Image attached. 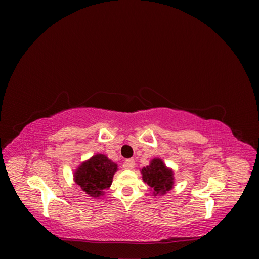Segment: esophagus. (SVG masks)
<instances>
[{"label":"esophagus","instance_id":"1","mask_svg":"<svg viewBox=\"0 0 259 259\" xmlns=\"http://www.w3.org/2000/svg\"><path fill=\"white\" fill-rule=\"evenodd\" d=\"M123 167L125 169H133L135 167V160L134 159H127L125 160L124 164H123Z\"/></svg>","mask_w":259,"mask_h":259}]
</instances>
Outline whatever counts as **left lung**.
Wrapping results in <instances>:
<instances>
[{
	"label": "left lung",
	"mask_w": 259,
	"mask_h": 259,
	"mask_svg": "<svg viewBox=\"0 0 259 259\" xmlns=\"http://www.w3.org/2000/svg\"><path fill=\"white\" fill-rule=\"evenodd\" d=\"M143 180L151 188L153 195H162L169 191L174 185V173L164 162L155 158L148 166L142 168Z\"/></svg>",
	"instance_id": "1"
}]
</instances>
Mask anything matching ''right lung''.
Segmentation results:
<instances>
[{
    "label": "right lung",
    "mask_w": 259,
    "mask_h": 259,
    "mask_svg": "<svg viewBox=\"0 0 259 259\" xmlns=\"http://www.w3.org/2000/svg\"><path fill=\"white\" fill-rule=\"evenodd\" d=\"M117 164L105 154L97 153L84 161L74 171V182L81 189L93 198L103 197L105 190L112 184Z\"/></svg>",
    "instance_id": "add662e5"
}]
</instances>
